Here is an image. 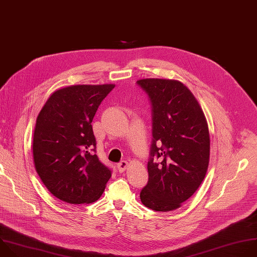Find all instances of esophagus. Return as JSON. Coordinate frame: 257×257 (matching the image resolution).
Wrapping results in <instances>:
<instances>
[{
	"label": "esophagus",
	"mask_w": 257,
	"mask_h": 257,
	"mask_svg": "<svg viewBox=\"0 0 257 257\" xmlns=\"http://www.w3.org/2000/svg\"><path fill=\"white\" fill-rule=\"evenodd\" d=\"M127 166H128V162L126 161V160H123V161H121L120 163H118V165H117V167H118V170L120 173H123V172H125L126 170V168H127Z\"/></svg>",
	"instance_id": "obj_1"
}]
</instances>
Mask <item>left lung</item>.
Here are the masks:
<instances>
[{
    "instance_id": "1",
    "label": "left lung",
    "mask_w": 257,
    "mask_h": 257,
    "mask_svg": "<svg viewBox=\"0 0 257 257\" xmlns=\"http://www.w3.org/2000/svg\"><path fill=\"white\" fill-rule=\"evenodd\" d=\"M153 111L148 183L140 193L142 204L157 212L180 208L204 181L210 160V133L206 116L187 85L177 79L142 78ZM155 156L158 164L153 162Z\"/></svg>"
}]
</instances>
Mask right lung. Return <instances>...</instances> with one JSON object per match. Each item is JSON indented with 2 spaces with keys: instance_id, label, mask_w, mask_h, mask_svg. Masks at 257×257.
<instances>
[{
  "instance_id": "right-lung-1",
  "label": "right lung",
  "mask_w": 257,
  "mask_h": 257,
  "mask_svg": "<svg viewBox=\"0 0 257 257\" xmlns=\"http://www.w3.org/2000/svg\"><path fill=\"white\" fill-rule=\"evenodd\" d=\"M115 84H74L50 95L39 112L33 134L35 169L47 190L69 204L100 199L111 170L93 153L92 122Z\"/></svg>"
}]
</instances>
